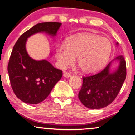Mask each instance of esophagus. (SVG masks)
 <instances>
[{
    "label": "esophagus",
    "mask_w": 135,
    "mask_h": 135,
    "mask_svg": "<svg viewBox=\"0 0 135 135\" xmlns=\"http://www.w3.org/2000/svg\"><path fill=\"white\" fill-rule=\"evenodd\" d=\"M63 76L64 78H70V77H71V74H70L69 73L64 72Z\"/></svg>",
    "instance_id": "obj_1"
}]
</instances>
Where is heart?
Wrapping results in <instances>:
<instances>
[{"label":"heart","mask_w":135,"mask_h":135,"mask_svg":"<svg viewBox=\"0 0 135 135\" xmlns=\"http://www.w3.org/2000/svg\"><path fill=\"white\" fill-rule=\"evenodd\" d=\"M112 52V44L108 38L93 33H81L68 38L65 47L56 49L57 65L62 69L71 65L75 61L86 73H94L108 62Z\"/></svg>","instance_id":"1"}]
</instances>
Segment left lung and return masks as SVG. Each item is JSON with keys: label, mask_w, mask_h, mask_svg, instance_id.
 I'll return each instance as SVG.
<instances>
[{"label": "left lung", "mask_w": 135, "mask_h": 135, "mask_svg": "<svg viewBox=\"0 0 135 135\" xmlns=\"http://www.w3.org/2000/svg\"><path fill=\"white\" fill-rule=\"evenodd\" d=\"M116 45L118 46V42ZM114 61L119 62V65L115 70L112 68ZM126 76V61L124 57L119 55L101 72L82 78V86L78 95L79 100L85 106L92 109L108 106L118 94Z\"/></svg>", "instance_id": "8db88e82"}]
</instances>
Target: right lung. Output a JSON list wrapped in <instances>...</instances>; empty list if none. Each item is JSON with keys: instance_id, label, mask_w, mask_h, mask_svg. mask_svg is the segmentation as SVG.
Wrapping results in <instances>:
<instances>
[{"instance_id": "1", "label": "right lung", "mask_w": 135, "mask_h": 135, "mask_svg": "<svg viewBox=\"0 0 135 135\" xmlns=\"http://www.w3.org/2000/svg\"><path fill=\"white\" fill-rule=\"evenodd\" d=\"M61 25L57 22L38 23L23 33L14 45L8 71L14 94L26 103L35 104L43 101L62 76V71L46 59L37 61L29 56L26 48L27 38L37 33L54 38Z\"/></svg>"}]
</instances>
